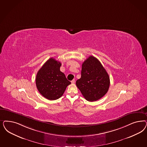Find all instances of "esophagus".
I'll use <instances>...</instances> for the list:
<instances>
[{"instance_id": "obj_1", "label": "esophagus", "mask_w": 147, "mask_h": 147, "mask_svg": "<svg viewBox=\"0 0 147 147\" xmlns=\"http://www.w3.org/2000/svg\"><path fill=\"white\" fill-rule=\"evenodd\" d=\"M71 82L72 84H74V83H75V80H73L72 81H71Z\"/></svg>"}]
</instances>
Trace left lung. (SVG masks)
Returning <instances> with one entry per match:
<instances>
[{"label":"left lung","instance_id":"1","mask_svg":"<svg viewBox=\"0 0 147 147\" xmlns=\"http://www.w3.org/2000/svg\"><path fill=\"white\" fill-rule=\"evenodd\" d=\"M76 85L86 100L94 102L107 94L110 86L109 75L100 62L90 56L83 62L81 77Z\"/></svg>","mask_w":147,"mask_h":147}]
</instances>
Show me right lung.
Returning a JSON list of instances; mask_svg holds the SVG:
<instances>
[{"instance_id":"1","label":"right lung","mask_w":147,"mask_h":147,"mask_svg":"<svg viewBox=\"0 0 147 147\" xmlns=\"http://www.w3.org/2000/svg\"><path fill=\"white\" fill-rule=\"evenodd\" d=\"M62 64L51 58L39 70L36 78V86L40 94L47 100H56L63 95L71 82L60 71Z\"/></svg>"}]
</instances>
